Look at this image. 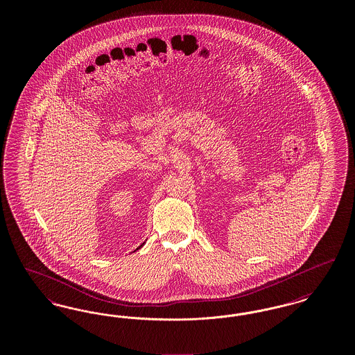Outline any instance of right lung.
<instances>
[{
	"label": "right lung",
	"mask_w": 355,
	"mask_h": 355,
	"mask_svg": "<svg viewBox=\"0 0 355 355\" xmlns=\"http://www.w3.org/2000/svg\"><path fill=\"white\" fill-rule=\"evenodd\" d=\"M142 246H144V243H142V245H141V246H139V248H137V250H138V249H141V248H142Z\"/></svg>",
	"instance_id": "1"
}]
</instances>
